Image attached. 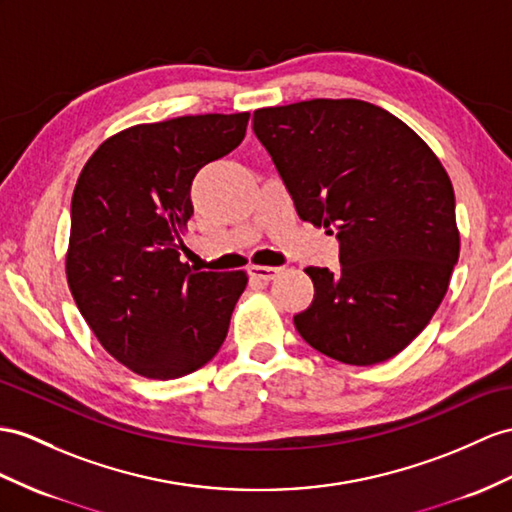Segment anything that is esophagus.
Returning a JSON list of instances; mask_svg holds the SVG:
<instances>
[{"mask_svg":"<svg viewBox=\"0 0 512 512\" xmlns=\"http://www.w3.org/2000/svg\"><path fill=\"white\" fill-rule=\"evenodd\" d=\"M247 273H249V278H252V280H258V282H271L273 278L278 276L280 269H276V267L254 265V267H249V269H247Z\"/></svg>","mask_w":512,"mask_h":512,"instance_id":"34e87169","label":"esophagus"}]
</instances>
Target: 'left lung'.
<instances>
[{
    "label": "left lung",
    "instance_id": "obj_1",
    "mask_svg": "<svg viewBox=\"0 0 512 512\" xmlns=\"http://www.w3.org/2000/svg\"><path fill=\"white\" fill-rule=\"evenodd\" d=\"M299 219L339 241L341 269L308 267L302 339L345 365L400 354L443 302L460 236L450 176L404 121L360 99L254 112Z\"/></svg>",
    "mask_w": 512,
    "mask_h": 512
}]
</instances>
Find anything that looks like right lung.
<instances>
[{
    "mask_svg": "<svg viewBox=\"0 0 512 512\" xmlns=\"http://www.w3.org/2000/svg\"><path fill=\"white\" fill-rule=\"evenodd\" d=\"M249 112L141 123L110 136L71 197L67 282L104 350L139 376L173 380L226 341L245 271L180 260L197 171L245 139Z\"/></svg>",
    "mask_w": 512,
    "mask_h": 512,
    "instance_id": "right-lung-1",
    "label": "right lung"
}]
</instances>
